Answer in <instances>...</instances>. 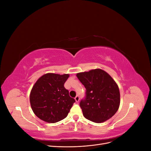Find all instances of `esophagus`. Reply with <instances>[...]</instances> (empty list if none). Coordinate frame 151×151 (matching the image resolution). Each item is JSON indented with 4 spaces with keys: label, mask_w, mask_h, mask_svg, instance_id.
<instances>
[{
    "label": "esophagus",
    "mask_w": 151,
    "mask_h": 151,
    "mask_svg": "<svg viewBox=\"0 0 151 151\" xmlns=\"http://www.w3.org/2000/svg\"><path fill=\"white\" fill-rule=\"evenodd\" d=\"M79 96H76L75 97V100H76V102H79Z\"/></svg>",
    "instance_id": "34e87169"
}]
</instances>
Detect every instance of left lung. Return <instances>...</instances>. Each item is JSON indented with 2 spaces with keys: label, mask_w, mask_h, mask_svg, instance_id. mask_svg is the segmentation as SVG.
Instances as JSON below:
<instances>
[{
  "label": "left lung",
  "mask_w": 151,
  "mask_h": 151,
  "mask_svg": "<svg viewBox=\"0 0 151 151\" xmlns=\"http://www.w3.org/2000/svg\"><path fill=\"white\" fill-rule=\"evenodd\" d=\"M77 77L86 89V96L80 102L86 119L101 123L115 115L119 108L120 95L112 77L99 68L78 73Z\"/></svg>",
  "instance_id": "1"
}]
</instances>
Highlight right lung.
<instances>
[{"label": "right lung", "instance_id": "1", "mask_svg": "<svg viewBox=\"0 0 151 151\" xmlns=\"http://www.w3.org/2000/svg\"><path fill=\"white\" fill-rule=\"evenodd\" d=\"M68 77L48 73L36 82L29 99L34 113L41 120L53 123L67 117L76 101L64 87Z\"/></svg>", "mask_w": 151, "mask_h": 151}]
</instances>
